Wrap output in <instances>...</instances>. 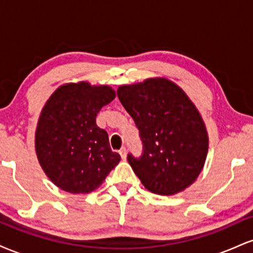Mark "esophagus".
I'll list each match as a JSON object with an SVG mask.
<instances>
[{
	"instance_id": "obj_1",
	"label": "esophagus",
	"mask_w": 253,
	"mask_h": 253,
	"mask_svg": "<svg viewBox=\"0 0 253 253\" xmlns=\"http://www.w3.org/2000/svg\"><path fill=\"white\" fill-rule=\"evenodd\" d=\"M119 153H120L121 158H123L124 161H125V159H126V157H127V150H126V147H123V149L119 151Z\"/></svg>"
}]
</instances>
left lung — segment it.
<instances>
[{
    "label": "left lung",
    "instance_id": "8db88e82",
    "mask_svg": "<svg viewBox=\"0 0 253 253\" xmlns=\"http://www.w3.org/2000/svg\"><path fill=\"white\" fill-rule=\"evenodd\" d=\"M118 97L139 129L143 153L127 161L151 193L173 195L193 184L205 165L208 134L199 110L167 78L121 85Z\"/></svg>",
    "mask_w": 253,
    "mask_h": 253
}]
</instances>
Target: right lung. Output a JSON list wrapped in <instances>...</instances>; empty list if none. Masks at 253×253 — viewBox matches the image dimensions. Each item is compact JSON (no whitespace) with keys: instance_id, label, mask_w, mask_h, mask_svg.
<instances>
[{"instance_id":"add662e5","label":"right lung","mask_w":253,"mask_h":253,"mask_svg":"<svg viewBox=\"0 0 253 253\" xmlns=\"http://www.w3.org/2000/svg\"><path fill=\"white\" fill-rule=\"evenodd\" d=\"M114 97L108 85L69 83L42 108L36 130L37 157L62 190L91 193L120 162V155L110 150L108 133L96 125L97 113Z\"/></svg>"}]
</instances>
